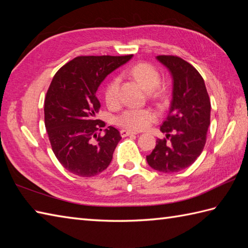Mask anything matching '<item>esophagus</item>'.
<instances>
[{
    "label": "esophagus",
    "instance_id": "esophagus-1",
    "mask_svg": "<svg viewBox=\"0 0 248 248\" xmlns=\"http://www.w3.org/2000/svg\"><path fill=\"white\" fill-rule=\"evenodd\" d=\"M120 134L123 138H125V136H129V135H136L138 133L136 132H133V131H130V130H125V129H123L120 131Z\"/></svg>",
    "mask_w": 248,
    "mask_h": 248
}]
</instances>
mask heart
<instances>
[{
    "instance_id": "b5f03b06",
    "label": "heart",
    "mask_w": 248,
    "mask_h": 248,
    "mask_svg": "<svg viewBox=\"0 0 248 248\" xmlns=\"http://www.w3.org/2000/svg\"><path fill=\"white\" fill-rule=\"evenodd\" d=\"M129 75L134 80L149 91V96L156 101H162L165 97L164 89L160 86L161 75L155 67L147 62H139L130 68ZM105 102L109 108L120 105V80L118 78H110L104 89ZM156 114L151 108H128L117 117V124L121 127L131 130H144L154 123Z\"/></svg>"
}]
</instances>
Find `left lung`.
<instances>
[{
	"mask_svg": "<svg viewBox=\"0 0 248 248\" xmlns=\"http://www.w3.org/2000/svg\"><path fill=\"white\" fill-rule=\"evenodd\" d=\"M156 60L170 71L172 100L155 149L146 156L150 167L177 172L191 166L202 154L210 125L211 103L200 73L181 57L159 55Z\"/></svg>",
	"mask_w": 248,
	"mask_h": 248,
	"instance_id": "8db88e82",
	"label": "left lung"
}]
</instances>
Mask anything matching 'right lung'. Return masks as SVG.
<instances>
[{"instance_id": "1", "label": "right lung", "mask_w": 248, "mask_h": 248, "mask_svg": "<svg viewBox=\"0 0 248 248\" xmlns=\"http://www.w3.org/2000/svg\"><path fill=\"white\" fill-rule=\"evenodd\" d=\"M124 56H78L55 73L45 99V125L52 150L68 171L93 177L107 170L121 140L114 127L96 118V92L110 72L132 59Z\"/></svg>"}]
</instances>
